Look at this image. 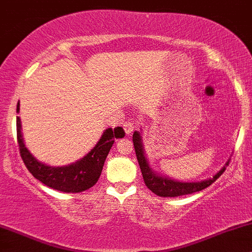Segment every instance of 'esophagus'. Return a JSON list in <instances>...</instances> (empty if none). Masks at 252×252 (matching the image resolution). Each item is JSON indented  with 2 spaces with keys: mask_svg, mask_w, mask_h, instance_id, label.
<instances>
[{
  "mask_svg": "<svg viewBox=\"0 0 252 252\" xmlns=\"http://www.w3.org/2000/svg\"><path fill=\"white\" fill-rule=\"evenodd\" d=\"M133 129H134V125H133V123H129V121H126L125 124H124V131L127 135H129L131 133L133 132Z\"/></svg>",
  "mask_w": 252,
  "mask_h": 252,
  "instance_id": "esophagus-1",
  "label": "esophagus"
}]
</instances>
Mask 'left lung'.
Returning a JSON list of instances; mask_svg holds the SVG:
<instances>
[{
    "mask_svg": "<svg viewBox=\"0 0 252 252\" xmlns=\"http://www.w3.org/2000/svg\"><path fill=\"white\" fill-rule=\"evenodd\" d=\"M133 145H134L136 159H138L139 166H140L145 185L147 186V188L150 190L161 197H176L182 196V195L192 194L195 191L203 190L204 188L213 185L222 175L223 172L225 170V167L229 164V161H230V159L226 161L224 166L213 178L202 180V181L198 182H183L168 178V176L161 175V174L155 172L152 168L145 153L144 144H142V135L139 131H135L133 133Z\"/></svg>",
    "mask_w": 252,
    "mask_h": 252,
    "instance_id": "8db88e82",
    "label": "left lung"
}]
</instances>
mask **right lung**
<instances>
[{
  "label": "right lung",
  "mask_w": 252,
  "mask_h": 252,
  "mask_svg": "<svg viewBox=\"0 0 252 252\" xmlns=\"http://www.w3.org/2000/svg\"><path fill=\"white\" fill-rule=\"evenodd\" d=\"M16 111L17 113L20 112V101ZM16 127L20 153L28 170L32 174L33 178L45 186L64 192H80L93 187L100 176L105 160L114 140L125 136L123 127H116L114 129L106 128L94 147L85 157L66 166L56 167L40 162L30 153L24 144L20 117L16 118Z\"/></svg>",
  "instance_id": "right-lung-1"
}]
</instances>
